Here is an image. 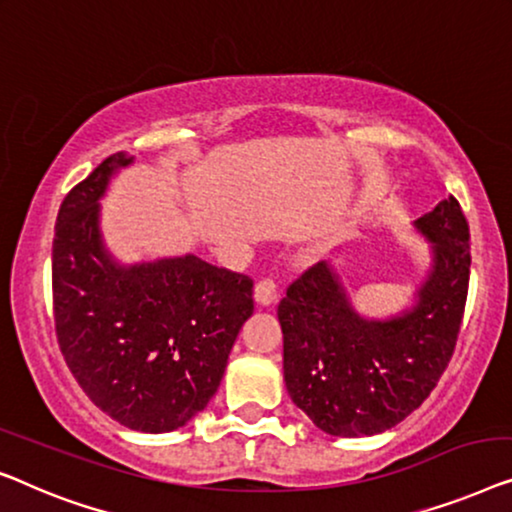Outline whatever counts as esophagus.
Wrapping results in <instances>:
<instances>
[{"label": "esophagus", "mask_w": 512, "mask_h": 512, "mask_svg": "<svg viewBox=\"0 0 512 512\" xmlns=\"http://www.w3.org/2000/svg\"><path fill=\"white\" fill-rule=\"evenodd\" d=\"M278 299V285L273 278H262L255 285V301L259 306H271Z\"/></svg>", "instance_id": "obj_1"}]
</instances>
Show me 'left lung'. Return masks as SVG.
<instances>
[{
	"label": "left lung",
	"instance_id": "8db88e82",
	"mask_svg": "<svg viewBox=\"0 0 512 512\" xmlns=\"http://www.w3.org/2000/svg\"><path fill=\"white\" fill-rule=\"evenodd\" d=\"M413 225L431 243L413 308L364 318L327 262L294 280L278 304L287 392L331 436L392 429L422 406L455 352L469 294V222L450 194Z\"/></svg>",
	"mask_w": 512,
	"mask_h": 512
}]
</instances>
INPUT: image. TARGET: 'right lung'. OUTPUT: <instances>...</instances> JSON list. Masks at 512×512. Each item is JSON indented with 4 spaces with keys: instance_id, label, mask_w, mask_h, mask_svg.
I'll use <instances>...</instances> for the list:
<instances>
[{
    "instance_id": "add662e5",
    "label": "right lung",
    "mask_w": 512,
    "mask_h": 512,
    "mask_svg": "<svg viewBox=\"0 0 512 512\" xmlns=\"http://www.w3.org/2000/svg\"><path fill=\"white\" fill-rule=\"evenodd\" d=\"M111 155L64 197L53 239L57 343L78 385L115 422L146 434L183 427L218 392L250 315L253 280L197 255L122 266L104 246L99 199Z\"/></svg>"
}]
</instances>
